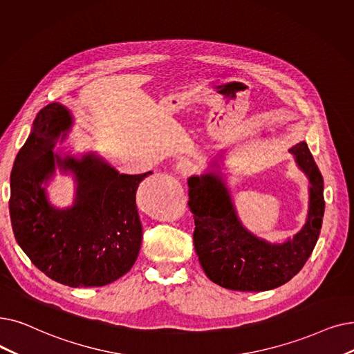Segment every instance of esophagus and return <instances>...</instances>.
Wrapping results in <instances>:
<instances>
[{
  "mask_svg": "<svg viewBox=\"0 0 354 354\" xmlns=\"http://www.w3.org/2000/svg\"><path fill=\"white\" fill-rule=\"evenodd\" d=\"M176 171L182 175H188L192 171V163L188 159H180L176 163Z\"/></svg>",
  "mask_w": 354,
  "mask_h": 354,
  "instance_id": "1",
  "label": "esophagus"
}]
</instances>
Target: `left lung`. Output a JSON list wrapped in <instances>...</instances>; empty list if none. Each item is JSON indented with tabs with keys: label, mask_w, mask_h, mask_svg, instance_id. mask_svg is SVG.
<instances>
[{
	"label": "left lung",
	"mask_w": 354,
	"mask_h": 354,
	"mask_svg": "<svg viewBox=\"0 0 354 354\" xmlns=\"http://www.w3.org/2000/svg\"><path fill=\"white\" fill-rule=\"evenodd\" d=\"M290 153L310 179V209L301 232L282 244L257 239L240 224L218 176L189 178L195 252L214 283L241 292L269 290L294 278L311 256L324 217V182L305 142L295 145Z\"/></svg>",
	"instance_id": "1"
}]
</instances>
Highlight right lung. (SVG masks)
Wrapping results in <instances>:
<instances>
[{
	"mask_svg": "<svg viewBox=\"0 0 354 354\" xmlns=\"http://www.w3.org/2000/svg\"><path fill=\"white\" fill-rule=\"evenodd\" d=\"M71 122L57 102L39 111L11 171V225L23 252L50 279L71 288L104 286L124 276L139 256L136 191L151 172L118 174L92 153L81 160L60 159L52 151L53 140ZM55 162L79 182L75 204L66 210L53 209L41 187Z\"/></svg>",
	"mask_w": 354,
	"mask_h": 354,
	"instance_id": "add662e5",
	"label": "right lung"
}]
</instances>
